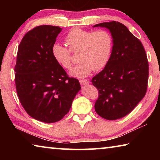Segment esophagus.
Here are the masks:
<instances>
[{"instance_id": "1", "label": "esophagus", "mask_w": 160, "mask_h": 160, "mask_svg": "<svg viewBox=\"0 0 160 160\" xmlns=\"http://www.w3.org/2000/svg\"><path fill=\"white\" fill-rule=\"evenodd\" d=\"M80 83L82 85H88V84L90 83V81L87 80H80Z\"/></svg>"}]
</instances>
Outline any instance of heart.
<instances>
[{
  "label": "heart",
  "instance_id": "obj_1",
  "mask_svg": "<svg viewBox=\"0 0 160 160\" xmlns=\"http://www.w3.org/2000/svg\"><path fill=\"white\" fill-rule=\"evenodd\" d=\"M65 42L69 48L56 43L51 48L55 61L64 68L71 67V52L78 54L80 63L70 70L73 77L82 78L92 71H99L106 66L112 55L113 39L106 30L95 32L72 28L65 37Z\"/></svg>",
  "mask_w": 160,
  "mask_h": 160
}]
</instances>
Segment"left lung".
<instances>
[{"instance_id":"8db88e82","label":"left lung","mask_w":160,"mask_h":160,"mask_svg":"<svg viewBox=\"0 0 160 160\" xmlns=\"http://www.w3.org/2000/svg\"><path fill=\"white\" fill-rule=\"evenodd\" d=\"M108 29L113 39L112 55L104 68L93 77L99 97L94 109L107 120H116L132 112L147 91L149 66L141 42L126 27L112 21L94 25Z\"/></svg>"}]
</instances>
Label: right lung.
<instances>
[{"mask_svg":"<svg viewBox=\"0 0 160 160\" xmlns=\"http://www.w3.org/2000/svg\"><path fill=\"white\" fill-rule=\"evenodd\" d=\"M62 31L59 27L38 26L18 47L15 67L16 90L28 114L44 123L61 120L80 90L78 80L69 78L55 61L51 48Z\"/></svg>","mask_w":160,"mask_h":160,"instance_id":"add662e5","label":"right lung"}]
</instances>
